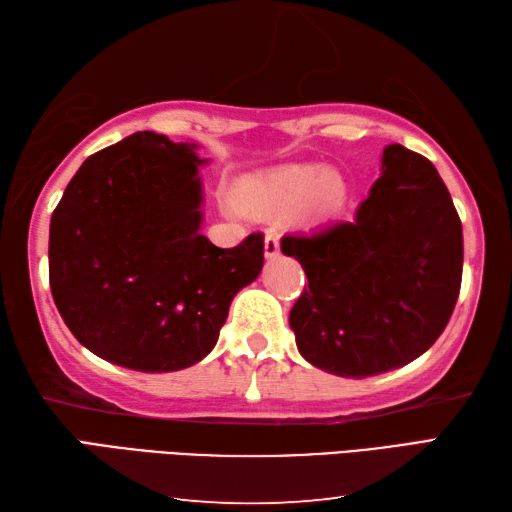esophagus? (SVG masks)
<instances>
[{
  "mask_svg": "<svg viewBox=\"0 0 512 512\" xmlns=\"http://www.w3.org/2000/svg\"><path fill=\"white\" fill-rule=\"evenodd\" d=\"M280 254V236L276 232H269L265 236V256L276 258Z\"/></svg>",
  "mask_w": 512,
  "mask_h": 512,
  "instance_id": "1",
  "label": "esophagus"
}]
</instances>
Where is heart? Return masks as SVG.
Listing matches in <instances>:
<instances>
[{"label":"heart","instance_id":"heart-1","mask_svg":"<svg viewBox=\"0 0 512 512\" xmlns=\"http://www.w3.org/2000/svg\"><path fill=\"white\" fill-rule=\"evenodd\" d=\"M347 201V183L336 170L320 165L296 163L249 176L241 185V203L267 214H289L298 210L300 221L322 223L336 216ZM229 210L238 205L229 201Z\"/></svg>","mask_w":512,"mask_h":512}]
</instances>
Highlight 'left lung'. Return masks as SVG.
I'll return each mask as SVG.
<instances>
[{
	"mask_svg": "<svg viewBox=\"0 0 512 512\" xmlns=\"http://www.w3.org/2000/svg\"><path fill=\"white\" fill-rule=\"evenodd\" d=\"M309 280L289 325L314 367L367 378L420 358L448 325L464 241L444 181L422 154L393 143L356 218L283 236Z\"/></svg>",
	"mask_w": 512,
	"mask_h": 512,
	"instance_id": "obj_1",
	"label": "left lung"
}]
</instances>
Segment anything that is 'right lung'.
<instances>
[{
    "label": "right lung",
    "instance_id": "right-lung-1",
    "mask_svg": "<svg viewBox=\"0 0 512 512\" xmlns=\"http://www.w3.org/2000/svg\"><path fill=\"white\" fill-rule=\"evenodd\" d=\"M194 143L137 132L88 156L50 218V291L83 347L125 369L181 371L214 349L234 296L263 269V234H201Z\"/></svg>",
    "mask_w": 512,
    "mask_h": 512
}]
</instances>
